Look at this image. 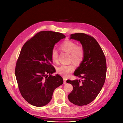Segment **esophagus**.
Instances as JSON below:
<instances>
[{"mask_svg":"<svg viewBox=\"0 0 123 123\" xmlns=\"http://www.w3.org/2000/svg\"><path fill=\"white\" fill-rule=\"evenodd\" d=\"M63 80H64V84H65L66 83V80H67V78L63 77Z\"/></svg>","mask_w":123,"mask_h":123,"instance_id":"1","label":"esophagus"}]
</instances>
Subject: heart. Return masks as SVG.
Segmentation results:
<instances>
[{
  "instance_id": "b5f03b06",
  "label": "heart",
  "mask_w": 123,
  "mask_h": 123,
  "mask_svg": "<svg viewBox=\"0 0 123 123\" xmlns=\"http://www.w3.org/2000/svg\"><path fill=\"white\" fill-rule=\"evenodd\" d=\"M60 49L64 52L70 54L69 61L73 62L76 65L80 64L84 60L85 50L82 45L71 40H67L63 42L60 46ZM51 57L54 62H58V52L56 49H52L51 51ZM74 69V66L73 64L62 65L57 68L58 74L68 77Z\"/></svg>"
}]
</instances>
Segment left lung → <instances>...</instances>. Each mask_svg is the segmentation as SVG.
<instances>
[{"instance_id":"8db88e82","label":"left lung","mask_w":123,"mask_h":123,"mask_svg":"<svg viewBox=\"0 0 123 123\" xmlns=\"http://www.w3.org/2000/svg\"><path fill=\"white\" fill-rule=\"evenodd\" d=\"M71 39L79 41L85 50V57L74 75L81 80H67L73 90L68 95L69 101L77 106H84L92 102L100 92L106 80V60L96 39L84 33L71 35Z\"/></svg>"}]
</instances>
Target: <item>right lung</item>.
<instances>
[{"mask_svg": "<svg viewBox=\"0 0 123 123\" xmlns=\"http://www.w3.org/2000/svg\"><path fill=\"white\" fill-rule=\"evenodd\" d=\"M65 37L62 33L41 31L21 49L16 64L15 77L21 95L34 106L48 104L55 90L63 83L61 76L51 75L55 69L51 65V51L55 45Z\"/></svg>", "mask_w": 123, "mask_h": 123, "instance_id": "add662e5", "label": "right lung"}]
</instances>
